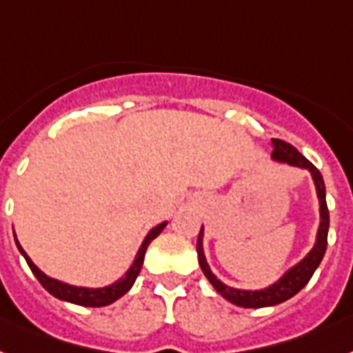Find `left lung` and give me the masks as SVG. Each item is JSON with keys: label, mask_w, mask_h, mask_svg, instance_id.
<instances>
[{"label": "left lung", "mask_w": 353, "mask_h": 353, "mask_svg": "<svg viewBox=\"0 0 353 353\" xmlns=\"http://www.w3.org/2000/svg\"><path fill=\"white\" fill-rule=\"evenodd\" d=\"M272 145H274V151H272V160H274V162L292 165V168H299V170H307L308 173H310V176H312L314 185H316L317 200H319V227H317L316 243H314L310 252H307V256H305L303 260H299L298 263L292 265L290 269L285 270L283 276H279L274 283L265 288H258V290H245V288L229 287V285L223 283L222 279H218L216 276L212 274L211 267H209L208 260H205V252H203L202 225L196 240V252L200 269H202L203 276L209 279V283L214 287V290H216L222 298H225L227 301L236 305V307H274V305H279V303L290 299L292 296H296L308 281H310L312 274L316 272L319 263H321L323 256H325V250H327L330 216H328L327 191H325V182H323L321 173H319V170H317L316 165H314L310 160L305 159L294 145L287 144L285 141H279V139H272Z\"/></svg>", "instance_id": "8db88e82"}]
</instances>
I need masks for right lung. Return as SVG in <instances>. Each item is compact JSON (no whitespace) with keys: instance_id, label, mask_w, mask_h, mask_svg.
<instances>
[{"instance_id":"add662e5","label":"right lung","mask_w":353,"mask_h":353,"mask_svg":"<svg viewBox=\"0 0 353 353\" xmlns=\"http://www.w3.org/2000/svg\"><path fill=\"white\" fill-rule=\"evenodd\" d=\"M168 225V222H162L159 225H155L151 229L148 234H145L144 241L141 243L139 250H137L135 254V260L131 263L130 269L126 270V274L122 276L121 279H117L115 283L112 285H106V287H99V288H92V287H75V285H70L65 283V281H61V279H55L50 278V276H46L43 270L37 267L34 261L28 258V254L25 252V249L21 247V243L17 241L16 238V232H14V240H16V245L17 250L21 252V256L26 260L30 270L34 272L37 279H39V283L45 287V290L54 296V298L61 299V301H68V303H74V305H81V307H106V305H112L113 301H117L119 298H122L124 294L133 287L135 283L137 276L141 272L142 269V263H144V256H145V250L150 247V243L155 240L157 236L160 232L164 231V227Z\"/></svg>"}]
</instances>
